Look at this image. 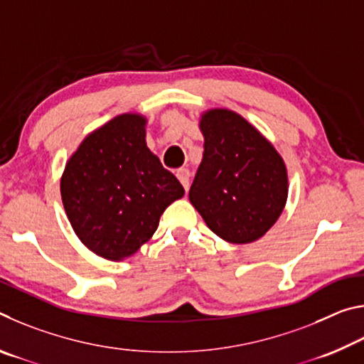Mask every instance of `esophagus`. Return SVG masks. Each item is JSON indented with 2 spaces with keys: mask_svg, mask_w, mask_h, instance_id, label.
Wrapping results in <instances>:
<instances>
[{
  "mask_svg": "<svg viewBox=\"0 0 364 364\" xmlns=\"http://www.w3.org/2000/svg\"><path fill=\"white\" fill-rule=\"evenodd\" d=\"M176 178L178 180H180V183L183 184V188L184 189H189V178H191V173H189V170L188 168H180L176 171Z\"/></svg>",
  "mask_w": 364,
  "mask_h": 364,
  "instance_id": "obj_1",
  "label": "esophagus"
}]
</instances>
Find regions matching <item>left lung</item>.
I'll list each match as a JSON object with an SVG mask.
<instances>
[{
  "instance_id": "1",
  "label": "left lung",
  "mask_w": 364,
  "mask_h": 364,
  "mask_svg": "<svg viewBox=\"0 0 364 364\" xmlns=\"http://www.w3.org/2000/svg\"><path fill=\"white\" fill-rule=\"evenodd\" d=\"M204 156L189 200L205 225L231 244L260 239L284 210L287 168L257 128L230 109L200 114Z\"/></svg>"
}]
</instances>
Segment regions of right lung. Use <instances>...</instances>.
Wrapping results in <instances>:
<instances>
[{"label":"right lung","instance_id":"obj_1","mask_svg":"<svg viewBox=\"0 0 364 364\" xmlns=\"http://www.w3.org/2000/svg\"><path fill=\"white\" fill-rule=\"evenodd\" d=\"M147 119L127 112L86 134L65 162L60 197L80 241L110 262L136 254L184 188L146 144Z\"/></svg>","mask_w":364,"mask_h":364}]
</instances>
